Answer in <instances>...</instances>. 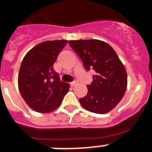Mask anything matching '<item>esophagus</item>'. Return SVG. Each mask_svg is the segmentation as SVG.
<instances>
[{"instance_id": "34e87169", "label": "esophagus", "mask_w": 152, "mask_h": 152, "mask_svg": "<svg viewBox=\"0 0 152 152\" xmlns=\"http://www.w3.org/2000/svg\"><path fill=\"white\" fill-rule=\"evenodd\" d=\"M77 83H78L76 82V81H73V82L71 83L70 84H71V86H72V87H74V86H76V85L77 84Z\"/></svg>"}]
</instances>
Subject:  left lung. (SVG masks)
I'll return each instance as SVG.
<instances>
[{"instance_id": "8db88e82", "label": "left lung", "mask_w": 152, "mask_h": 152, "mask_svg": "<svg viewBox=\"0 0 152 152\" xmlns=\"http://www.w3.org/2000/svg\"><path fill=\"white\" fill-rule=\"evenodd\" d=\"M69 44L79 55L85 69L96 72L88 92L80 99L87 111L97 114L110 112L119 104L127 87V74L114 49L99 40H70Z\"/></svg>"}]
</instances>
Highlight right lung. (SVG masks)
Instances as JSON below:
<instances>
[{"label":"right lung","mask_w":152,"mask_h":152,"mask_svg":"<svg viewBox=\"0 0 152 152\" xmlns=\"http://www.w3.org/2000/svg\"><path fill=\"white\" fill-rule=\"evenodd\" d=\"M68 40H48L33 48L24 57L18 72L20 94L37 112L48 113L61 104L69 84L61 82L53 65Z\"/></svg>","instance_id":"obj_1"}]
</instances>
